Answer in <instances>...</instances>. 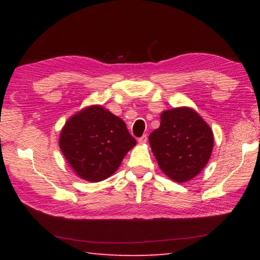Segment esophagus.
<instances>
[{"mask_svg": "<svg viewBox=\"0 0 260 260\" xmlns=\"http://www.w3.org/2000/svg\"><path fill=\"white\" fill-rule=\"evenodd\" d=\"M147 140H148V136H147V134H144V135L141 136V138H139L138 141H139L140 143H146Z\"/></svg>", "mask_w": 260, "mask_h": 260, "instance_id": "esophagus-1", "label": "esophagus"}]
</instances>
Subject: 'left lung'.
<instances>
[{
    "label": "left lung",
    "instance_id": "left-lung-1",
    "mask_svg": "<svg viewBox=\"0 0 260 260\" xmlns=\"http://www.w3.org/2000/svg\"><path fill=\"white\" fill-rule=\"evenodd\" d=\"M149 143L162 172L181 183L208 164L213 133L192 109L177 108L160 114V126L149 135Z\"/></svg>",
    "mask_w": 260,
    "mask_h": 260
}]
</instances>
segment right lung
Segmentation results:
<instances>
[{"label": "right lung", "mask_w": 260, "mask_h": 260, "mask_svg": "<svg viewBox=\"0 0 260 260\" xmlns=\"http://www.w3.org/2000/svg\"><path fill=\"white\" fill-rule=\"evenodd\" d=\"M135 144L125 122L100 105L74 114L59 136L60 150L74 172L91 182L111 177Z\"/></svg>", "instance_id": "add662e5"}]
</instances>
